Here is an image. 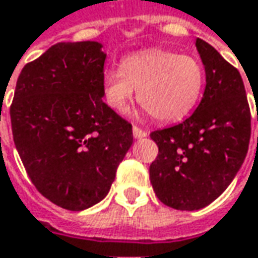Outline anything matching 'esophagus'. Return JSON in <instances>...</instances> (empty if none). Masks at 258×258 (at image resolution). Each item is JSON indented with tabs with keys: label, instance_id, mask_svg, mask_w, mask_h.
<instances>
[{
	"label": "esophagus",
	"instance_id": "esophagus-1",
	"mask_svg": "<svg viewBox=\"0 0 258 258\" xmlns=\"http://www.w3.org/2000/svg\"><path fill=\"white\" fill-rule=\"evenodd\" d=\"M133 136H134L136 139H143V137L148 136V131H145V130L137 127V125H133Z\"/></svg>",
	"mask_w": 258,
	"mask_h": 258
}]
</instances>
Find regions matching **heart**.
Returning <instances> with one entry per match:
<instances>
[{"mask_svg":"<svg viewBox=\"0 0 258 258\" xmlns=\"http://www.w3.org/2000/svg\"><path fill=\"white\" fill-rule=\"evenodd\" d=\"M106 103L124 112L137 90V100L159 122L184 118L199 102L205 72L189 54L151 48L133 53L121 68H109L103 74Z\"/></svg>","mask_w":258,"mask_h":258,"instance_id":"1","label":"heart"}]
</instances>
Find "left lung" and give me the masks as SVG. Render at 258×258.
<instances>
[{
    "label": "left lung",
    "mask_w": 258,
    "mask_h": 258,
    "mask_svg": "<svg viewBox=\"0 0 258 258\" xmlns=\"http://www.w3.org/2000/svg\"><path fill=\"white\" fill-rule=\"evenodd\" d=\"M207 85L183 122L151 133L158 156L149 176L158 199L194 211L217 199L239 171L251 137V112L239 71L208 42L197 39ZM258 121V113H257Z\"/></svg>",
    "instance_id": "1"
}]
</instances>
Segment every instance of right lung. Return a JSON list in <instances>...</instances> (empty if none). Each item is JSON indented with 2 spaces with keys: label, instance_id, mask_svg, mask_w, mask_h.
<instances>
[{
  "label": "right lung",
  "instance_id": "obj_1",
  "mask_svg": "<svg viewBox=\"0 0 258 258\" xmlns=\"http://www.w3.org/2000/svg\"><path fill=\"white\" fill-rule=\"evenodd\" d=\"M106 54L94 41L59 42L22 69L13 140L36 190L64 210L105 198L133 127L103 102Z\"/></svg>",
  "mask_w": 258,
  "mask_h": 258
}]
</instances>
